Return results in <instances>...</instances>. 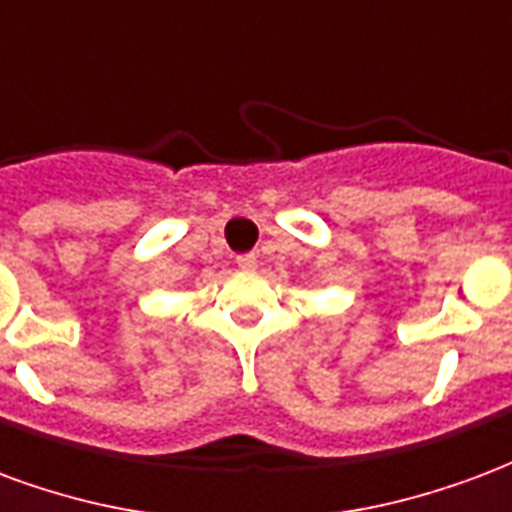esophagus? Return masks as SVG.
Instances as JSON below:
<instances>
[{
  "instance_id": "34e87169",
  "label": "esophagus",
  "mask_w": 512,
  "mask_h": 512,
  "mask_svg": "<svg viewBox=\"0 0 512 512\" xmlns=\"http://www.w3.org/2000/svg\"><path fill=\"white\" fill-rule=\"evenodd\" d=\"M256 264H259L256 253H242V256H237V267H242V270H256Z\"/></svg>"
}]
</instances>
